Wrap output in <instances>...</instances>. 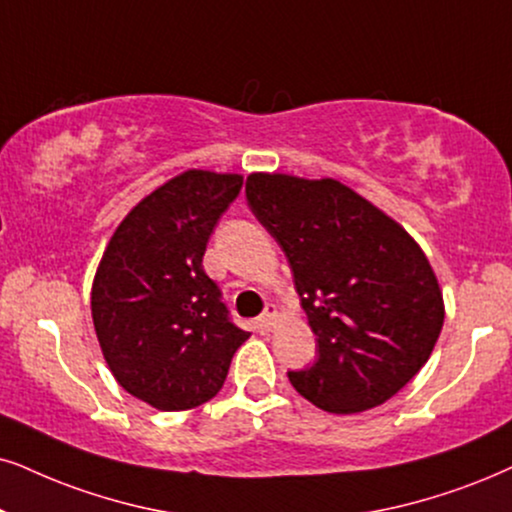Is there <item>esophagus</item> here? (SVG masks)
<instances>
[{
	"mask_svg": "<svg viewBox=\"0 0 512 512\" xmlns=\"http://www.w3.org/2000/svg\"><path fill=\"white\" fill-rule=\"evenodd\" d=\"M276 316H278V309L276 304H267V309H264V314L257 319V326L262 328V331H271L276 323Z\"/></svg>",
	"mask_w": 512,
	"mask_h": 512,
	"instance_id": "1",
	"label": "esophagus"
}]
</instances>
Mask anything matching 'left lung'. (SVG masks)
Wrapping results in <instances>:
<instances>
[{
    "label": "left lung",
    "instance_id": "left-lung-1",
    "mask_svg": "<svg viewBox=\"0 0 512 512\" xmlns=\"http://www.w3.org/2000/svg\"><path fill=\"white\" fill-rule=\"evenodd\" d=\"M245 198L286 252L319 357L288 378L328 413L397 394L430 359L444 323L437 276L406 229L335 179L255 172Z\"/></svg>",
    "mask_w": 512,
    "mask_h": 512
}]
</instances>
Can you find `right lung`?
<instances>
[{"label":"right lung","mask_w":512,"mask_h":512,"mask_svg":"<svg viewBox=\"0 0 512 512\" xmlns=\"http://www.w3.org/2000/svg\"><path fill=\"white\" fill-rule=\"evenodd\" d=\"M241 186V174H177L129 210L96 269L92 319L103 359L153 409L210 401L250 338L203 269L212 231Z\"/></svg>","instance_id":"1"}]
</instances>
